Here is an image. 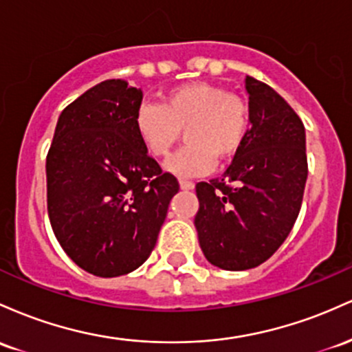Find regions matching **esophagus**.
<instances>
[{
    "label": "esophagus",
    "instance_id": "esophagus-1",
    "mask_svg": "<svg viewBox=\"0 0 352 352\" xmlns=\"http://www.w3.org/2000/svg\"><path fill=\"white\" fill-rule=\"evenodd\" d=\"M179 186H181V189H195V183H192V181H186V179H181L179 181Z\"/></svg>",
    "mask_w": 352,
    "mask_h": 352
}]
</instances>
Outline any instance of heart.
Segmentation results:
<instances>
[{"mask_svg":"<svg viewBox=\"0 0 352 352\" xmlns=\"http://www.w3.org/2000/svg\"><path fill=\"white\" fill-rule=\"evenodd\" d=\"M250 104L211 82H184L168 89L161 102L144 101L136 109L134 126L148 151L156 157L169 155L186 129L181 151L166 169L181 177L206 175L216 157L229 160L239 151L250 131Z\"/></svg>","mask_w":352,"mask_h":352,"instance_id":"1","label":"heart"}]
</instances>
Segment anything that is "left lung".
Segmentation results:
<instances>
[{
	"mask_svg": "<svg viewBox=\"0 0 352 352\" xmlns=\"http://www.w3.org/2000/svg\"><path fill=\"white\" fill-rule=\"evenodd\" d=\"M251 128L221 177L197 183L195 226L204 256L226 271L270 259L293 229L307 179L306 133L266 82L246 76Z\"/></svg>",
	"mask_w": 352,
	"mask_h": 352,
	"instance_id": "left-lung-1",
	"label": "left lung"
}]
</instances>
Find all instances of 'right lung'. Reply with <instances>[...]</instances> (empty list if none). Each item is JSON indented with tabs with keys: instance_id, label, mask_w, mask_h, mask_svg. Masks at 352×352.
Instances as JSON below:
<instances>
[{
	"instance_id": "right-lung-1",
	"label": "right lung",
	"mask_w": 352,
	"mask_h": 352,
	"mask_svg": "<svg viewBox=\"0 0 352 352\" xmlns=\"http://www.w3.org/2000/svg\"><path fill=\"white\" fill-rule=\"evenodd\" d=\"M143 91L106 80L59 114L46 156L54 236L81 270L128 274L155 250L177 179L163 173L136 133Z\"/></svg>"
}]
</instances>
